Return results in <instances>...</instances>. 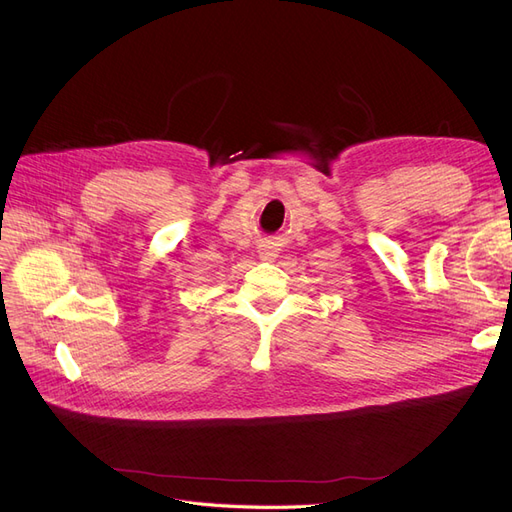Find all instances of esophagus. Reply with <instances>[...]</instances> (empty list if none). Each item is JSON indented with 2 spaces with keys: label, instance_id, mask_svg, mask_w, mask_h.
<instances>
[{
  "label": "esophagus",
  "instance_id": "1",
  "mask_svg": "<svg viewBox=\"0 0 512 512\" xmlns=\"http://www.w3.org/2000/svg\"><path fill=\"white\" fill-rule=\"evenodd\" d=\"M260 256L265 258V260H271L275 254H273V250H262V252H260Z\"/></svg>",
  "mask_w": 512,
  "mask_h": 512
}]
</instances>
